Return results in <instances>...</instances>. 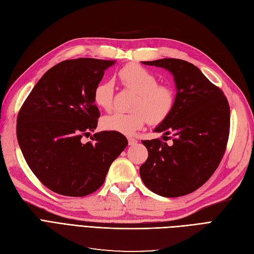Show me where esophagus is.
<instances>
[{"label": "esophagus", "mask_w": 254, "mask_h": 254, "mask_svg": "<svg viewBox=\"0 0 254 254\" xmlns=\"http://www.w3.org/2000/svg\"><path fill=\"white\" fill-rule=\"evenodd\" d=\"M128 143L129 145H135L137 143V140L133 139V137H128Z\"/></svg>", "instance_id": "1"}]
</instances>
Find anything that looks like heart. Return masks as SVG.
<instances>
[{
	"mask_svg": "<svg viewBox=\"0 0 254 254\" xmlns=\"http://www.w3.org/2000/svg\"><path fill=\"white\" fill-rule=\"evenodd\" d=\"M119 77L123 86L136 92L132 106L134 111L107 115L102 120L105 130L131 135L148 121L151 124H159L170 115L175 106V91L167 84H159L155 74L140 64H129L121 68ZM92 97L97 107L110 111L114 98L113 81L104 80L97 83Z\"/></svg>",
	"mask_w": 254,
	"mask_h": 254,
	"instance_id": "1",
	"label": "heart"
}]
</instances>
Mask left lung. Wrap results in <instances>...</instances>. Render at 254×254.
<instances>
[{"label":"left lung","mask_w":254,"mask_h":254,"mask_svg":"<svg viewBox=\"0 0 254 254\" xmlns=\"http://www.w3.org/2000/svg\"><path fill=\"white\" fill-rule=\"evenodd\" d=\"M142 64L166 68L177 88L172 112L155 129L172 144L160 139L142 141L148 150L140 167L142 181L160 196L188 195L210 179L225 155L229 103L224 92L186 60L164 58Z\"/></svg>","instance_id":"1"}]
</instances>
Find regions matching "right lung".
Listing matches in <instances>:
<instances>
[{
  "label": "right lung",
  "instance_id": "1",
  "mask_svg": "<svg viewBox=\"0 0 254 254\" xmlns=\"http://www.w3.org/2000/svg\"><path fill=\"white\" fill-rule=\"evenodd\" d=\"M115 61L78 58L61 61L45 73L22 105L17 139L27 165L55 193L83 197L105 182L128 141L115 131L96 132L83 142L101 117L93 90Z\"/></svg>",
  "mask_w": 254,
  "mask_h": 254
}]
</instances>
